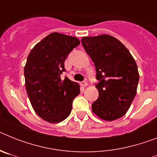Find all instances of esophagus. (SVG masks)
Wrapping results in <instances>:
<instances>
[{
    "label": "esophagus",
    "mask_w": 157,
    "mask_h": 157,
    "mask_svg": "<svg viewBox=\"0 0 157 157\" xmlns=\"http://www.w3.org/2000/svg\"><path fill=\"white\" fill-rule=\"evenodd\" d=\"M81 85L83 87H85V86H88V83H87V82L83 81V82H81Z\"/></svg>",
    "instance_id": "obj_1"
}]
</instances>
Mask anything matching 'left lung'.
<instances>
[{"instance_id": "left-lung-1", "label": "left lung", "mask_w": 157, "mask_h": 157, "mask_svg": "<svg viewBox=\"0 0 157 157\" xmlns=\"http://www.w3.org/2000/svg\"><path fill=\"white\" fill-rule=\"evenodd\" d=\"M96 67L99 97L92 104L98 117L113 121L127 113L137 93L139 74L129 50L108 34L83 37L81 40Z\"/></svg>"}]
</instances>
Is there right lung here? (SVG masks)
<instances>
[{"instance_id":"obj_1","label":"right lung","mask_w":157,"mask_h":157,"mask_svg":"<svg viewBox=\"0 0 157 157\" xmlns=\"http://www.w3.org/2000/svg\"><path fill=\"white\" fill-rule=\"evenodd\" d=\"M79 44L77 37L55 32L35 45L27 56L24 67L27 95L34 112L48 123L65 120L80 93L78 83L60 78L67 56Z\"/></svg>"}]
</instances>
